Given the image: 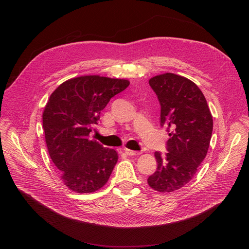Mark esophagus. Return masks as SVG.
<instances>
[{
	"label": "esophagus",
	"mask_w": 249,
	"mask_h": 249,
	"mask_svg": "<svg viewBox=\"0 0 249 249\" xmlns=\"http://www.w3.org/2000/svg\"><path fill=\"white\" fill-rule=\"evenodd\" d=\"M124 151H125V153H126L128 156H139V155L141 154V152L132 151V150H129V149H125Z\"/></svg>",
	"instance_id": "1"
}]
</instances>
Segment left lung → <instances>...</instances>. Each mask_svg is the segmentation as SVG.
Returning <instances> with one entry per match:
<instances>
[{"mask_svg":"<svg viewBox=\"0 0 249 249\" xmlns=\"http://www.w3.org/2000/svg\"><path fill=\"white\" fill-rule=\"evenodd\" d=\"M149 84L160 104V123L169 139L167 153H155L158 167L148 183L157 191L172 192L187 184L204 160L213 118L203 92L190 80L166 73L152 78Z\"/></svg>","mask_w":249,"mask_h":249,"instance_id":"obj_1","label":"left lung"}]
</instances>
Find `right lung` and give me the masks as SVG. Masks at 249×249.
I'll return each mask as SVG.
<instances>
[{
    "label": "right lung",
    "instance_id": "obj_1",
    "mask_svg": "<svg viewBox=\"0 0 249 249\" xmlns=\"http://www.w3.org/2000/svg\"><path fill=\"white\" fill-rule=\"evenodd\" d=\"M127 80L99 76L71 79L50 95L42 116L49 156L66 186L79 193L101 188L118 160L115 150L89 140L92 126Z\"/></svg>",
    "mask_w": 249,
    "mask_h": 249
}]
</instances>
